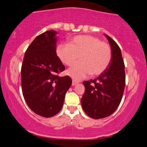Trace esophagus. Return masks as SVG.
Segmentation results:
<instances>
[{"instance_id": "esophagus-1", "label": "esophagus", "mask_w": 147, "mask_h": 147, "mask_svg": "<svg viewBox=\"0 0 147 147\" xmlns=\"http://www.w3.org/2000/svg\"><path fill=\"white\" fill-rule=\"evenodd\" d=\"M78 83V82L77 81H76L75 80H72V84H71V85L72 86H74V85H76Z\"/></svg>"}]
</instances>
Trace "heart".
<instances>
[{
    "label": "heart",
    "instance_id": "obj_1",
    "mask_svg": "<svg viewBox=\"0 0 147 147\" xmlns=\"http://www.w3.org/2000/svg\"><path fill=\"white\" fill-rule=\"evenodd\" d=\"M57 57L63 64L71 66L67 74L74 80H80L86 76H96L104 73L112 59L111 47L106 41L93 35H78L69 43H60L57 50Z\"/></svg>",
    "mask_w": 147,
    "mask_h": 147
}]
</instances>
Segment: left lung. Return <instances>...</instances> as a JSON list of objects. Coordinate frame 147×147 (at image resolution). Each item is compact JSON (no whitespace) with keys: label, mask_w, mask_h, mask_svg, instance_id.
I'll return each instance as SVG.
<instances>
[{"label":"left lung","mask_w":147,"mask_h":147,"mask_svg":"<svg viewBox=\"0 0 147 147\" xmlns=\"http://www.w3.org/2000/svg\"><path fill=\"white\" fill-rule=\"evenodd\" d=\"M105 35L111 46V61L104 73L95 79L83 82L85 91L81 99L85 113L95 119L108 117L117 109L125 85V64L121 49L111 37Z\"/></svg>","instance_id":"8db88e82"}]
</instances>
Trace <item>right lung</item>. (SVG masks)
I'll return each instance as SVG.
<instances>
[{
  "label": "right lung",
  "instance_id": "obj_1",
  "mask_svg": "<svg viewBox=\"0 0 147 147\" xmlns=\"http://www.w3.org/2000/svg\"><path fill=\"white\" fill-rule=\"evenodd\" d=\"M57 33L48 30L38 35L26 50L21 68L22 90L27 105L47 118L61 110L72 83L68 76H59L65 67L56 52Z\"/></svg>",
  "mask_w": 147,
  "mask_h": 147
}]
</instances>
